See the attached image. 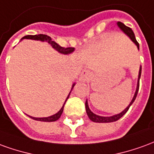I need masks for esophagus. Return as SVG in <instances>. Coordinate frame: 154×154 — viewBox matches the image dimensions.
<instances>
[{
    "instance_id": "esophagus-1",
    "label": "esophagus",
    "mask_w": 154,
    "mask_h": 154,
    "mask_svg": "<svg viewBox=\"0 0 154 154\" xmlns=\"http://www.w3.org/2000/svg\"><path fill=\"white\" fill-rule=\"evenodd\" d=\"M92 76V73L90 70H87V69H84L82 72V74H81V80L82 81H87Z\"/></svg>"
}]
</instances>
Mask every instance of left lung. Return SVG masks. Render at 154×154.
<instances>
[{
	"mask_svg": "<svg viewBox=\"0 0 154 154\" xmlns=\"http://www.w3.org/2000/svg\"><path fill=\"white\" fill-rule=\"evenodd\" d=\"M117 25L119 27V29L122 30L124 33H125L126 35L129 36V38H131V40L134 43V44L137 45V47L138 48H139V43L137 42L135 38V36H134V32L131 29V28H129L128 26H126L125 24H123L121 22H118L117 23ZM141 71H142V67H140V69H139V78H138V84H137V89H136L135 94H134V96L133 97L132 100H131V102L129 104L128 107L126 108L125 110H124L121 112V113L118 114V115H115L113 116H110V117H104V116H97L96 114H94L93 112H91V110L89 109V107H88V104H87V101H86V110H87V114L88 117H89V119L91 120H92L93 122H97V123H109V122H114V121H116V120H118L121 117H122L128 111V110L129 109V107L130 106L132 105L133 102L135 100L136 97H137V94H138V91H139V79H140V76H141Z\"/></svg>",
	"mask_w": 154,
	"mask_h": 154,
	"instance_id": "8db88e82",
	"label": "left lung"
}]
</instances>
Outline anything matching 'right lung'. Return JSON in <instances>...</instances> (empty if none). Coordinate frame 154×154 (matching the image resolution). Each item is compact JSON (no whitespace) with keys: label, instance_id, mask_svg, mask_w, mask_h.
I'll return each mask as SVG.
<instances>
[{"label":"right lung","instance_id":"obj_1","mask_svg":"<svg viewBox=\"0 0 154 154\" xmlns=\"http://www.w3.org/2000/svg\"><path fill=\"white\" fill-rule=\"evenodd\" d=\"M23 38H30V39H35V40H40V41H47L48 44H50L52 45V47L55 48L56 50L58 51L59 53L61 54H71V53H72L74 51V48H72V47H67V48H64V47H61L59 44H57L56 42H54V41L52 40V38L51 37L49 36H48L46 35H25L21 39ZM74 86H75V84L72 85V89L73 88ZM70 96V93L69 95L67 96V99L65 100V102H64L63 106V107L61 108V110L56 113L55 115L54 116H51L49 117H45V118H35V117H32V116H29L31 119H35V120H39V121H44V122H53V121H56L57 119L60 118L61 115L63 113V108H64V105L66 103V101L68 99V97Z\"/></svg>","mask_w":154,"mask_h":154}]
</instances>
